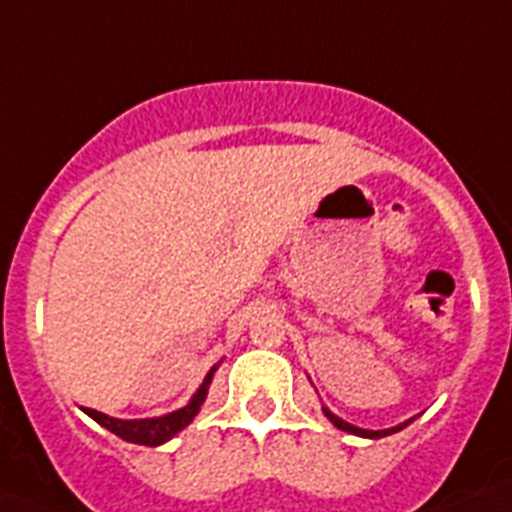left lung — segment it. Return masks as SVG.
<instances>
[{
  "mask_svg": "<svg viewBox=\"0 0 512 512\" xmlns=\"http://www.w3.org/2000/svg\"><path fill=\"white\" fill-rule=\"evenodd\" d=\"M325 415H328L330 423L336 425V428H341V431L356 433V436H364V438H382V436H390V433L402 431V428H405V425H408V423H402V425H395V428H387V431H364V428H356V425H351V423H346V420L336 418V415L328 413V410H325Z\"/></svg>",
  "mask_w": 512,
  "mask_h": 512,
  "instance_id": "obj_1",
  "label": "left lung"
}]
</instances>
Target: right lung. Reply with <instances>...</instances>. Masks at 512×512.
<instances>
[{"label":"right lung","instance_id":"right-lung-1","mask_svg":"<svg viewBox=\"0 0 512 512\" xmlns=\"http://www.w3.org/2000/svg\"><path fill=\"white\" fill-rule=\"evenodd\" d=\"M215 369H217V364L212 366L210 372H207L205 382H202V387L197 390V395L192 397V402H189L187 408L164 415V418L117 420V418H110V415L97 413V410H92V408H87L84 413H87L89 418L97 420L99 425H104L107 431H112L115 436H120L122 441L140 443V446H161V443H166L169 438H174L176 433L182 431V428H187V425L194 420V415L200 413L202 402H205V397H207V384H210Z\"/></svg>","mask_w":512,"mask_h":512}]
</instances>
